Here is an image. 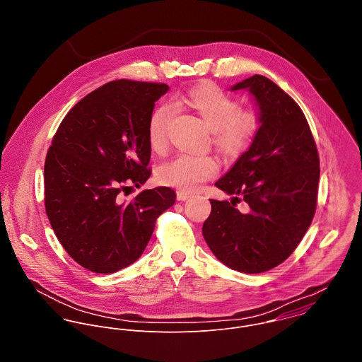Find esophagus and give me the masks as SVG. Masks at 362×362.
Segmentation results:
<instances>
[{
  "instance_id": "1",
  "label": "esophagus",
  "mask_w": 362,
  "mask_h": 362,
  "mask_svg": "<svg viewBox=\"0 0 362 362\" xmlns=\"http://www.w3.org/2000/svg\"><path fill=\"white\" fill-rule=\"evenodd\" d=\"M191 197H192V194L188 192V191H182V189L177 191V199H178V201H187V199H189Z\"/></svg>"
}]
</instances>
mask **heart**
Here are the masks:
<instances>
[{
	"label": "heart",
	"instance_id": "b5f03b06",
	"mask_svg": "<svg viewBox=\"0 0 362 362\" xmlns=\"http://www.w3.org/2000/svg\"><path fill=\"white\" fill-rule=\"evenodd\" d=\"M185 102L198 111L209 129L214 134L213 144L226 156L241 155L258 132V115L252 111L240 112V104L213 85H201L191 89ZM174 115L171 104H161L151 117L148 138L155 152H163L167 146V129ZM220 164L214 157L175 156L158 167V180L170 187L195 191L205 181L216 177Z\"/></svg>",
	"mask_w": 362,
	"mask_h": 362
}]
</instances>
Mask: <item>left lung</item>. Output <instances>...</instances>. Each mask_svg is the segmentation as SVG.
Here are the masks:
<instances>
[{
    "instance_id": "left-lung-1",
    "label": "left lung",
    "mask_w": 362,
    "mask_h": 362,
    "mask_svg": "<svg viewBox=\"0 0 362 362\" xmlns=\"http://www.w3.org/2000/svg\"><path fill=\"white\" fill-rule=\"evenodd\" d=\"M258 108L259 128L248 151L214 184L232 201L210 199L202 234L213 255L233 270L262 273L288 258L305 235L316 209L319 156L308 121L283 89L262 75L235 83Z\"/></svg>"
}]
</instances>
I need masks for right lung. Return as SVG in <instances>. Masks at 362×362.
I'll return each instance as SVG.
<instances>
[{
  "label": "right lung",
  "mask_w": 362,
  "mask_h": 362,
  "mask_svg": "<svg viewBox=\"0 0 362 362\" xmlns=\"http://www.w3.org/2000/svg\"><path fill=\"white\" fill-rule=\"evenodd\" d=\"M165 83L112 81L75 104L45 163V201L68 255L95 273H114L144 254L156 218L175 202L168 187L124 202V182L151 177L148 127Z\"/></svg>",
  "instance_id": "1"
}]
</instances>
